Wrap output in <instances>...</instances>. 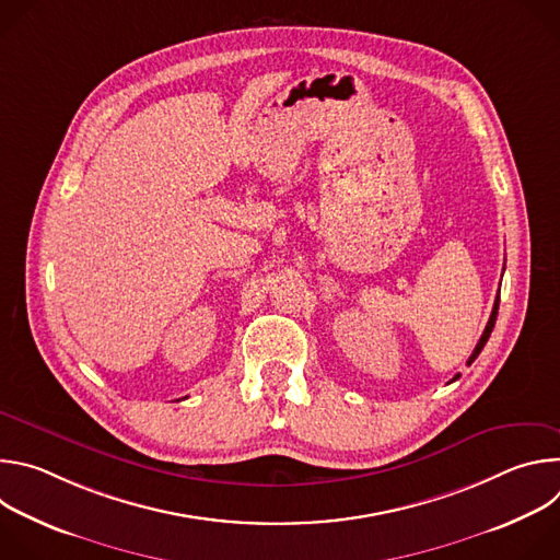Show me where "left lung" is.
<instances>
[{
    "instance_id": "obj_1",
    "label": "left lung",
    "mask_w": 560,
    "mask_h": 560,
    "mask_svg": "<svg viewBox=\"0 0 560 560\" xmlns=\"http://www.w3.org/2000/svg\"><path fill=\"white\" fill-rule=\"evenodd\" d=\"M497 314H499V296H497V301H494V307H492V314H490V322H488V326H486V332H483V337H481V341L476 343V348H474V352H471V357L467 359V365L481 354V350L486 348V343H488V339H490V335H492V330H494V324H497ZM458 378V374L452 378V381H456Z\"/></svg>"
}]
</instances>
